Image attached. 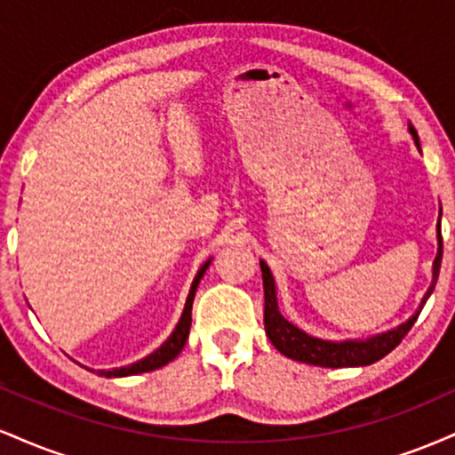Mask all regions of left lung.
Wrapping results in <instances>:
<instances>
[{"instance_id": "left-lung-1", "label": "left lung", "mask_w": 455, "mask_h": 455, "mask_svg": "<svg viewBox=\"0 0 455 455\" xmlns=\"http://www.w3.org/2000/svg\"><path fill=\"white\" fill-rule=\"evenodd\" d=\"M409 130L412 139H415L417 148H419V137H417L415 128L409 126ZM441 260H443V235H441V227H438V252L435 259V267H432V286L426 293L424 299H421L419 312L421 307L426 306L432 289H435L438 271H441ZM260 274H263V289H265V333H267L271 344H274L282 355L295 359V362L321 365V368H353V365H370L394 351V348L402 342V338H404L406 333L411 331V327L415 325L417 316H419V312H417L415 316H411L409 321L402 323L400 327L391 329L387 333H380V336L370 338V340H347V342L318 340V338L307 336L306 331L297 329L293 323H289L280 315L278 301H275L274 278H271V271L263 260H260Z\"/></svg>"}]
</instances>
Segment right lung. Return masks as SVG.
I'll return each instance as SVG.
<instances>
[{"label": "right lung", "instance_id": "add662e5", "mask_svg": "<svg viewBox=\"0 0 455 455\" xmlns=\"http://www.w3.org/2000/svg\"><path fill=\"white\" fill-rule=\"evenodd\" d=\"M210 263H212V259L207 260V263L203 265L201 269H198L196 278H195V282H192V286H190V295H188V299H186L184 315H181L180 323H177V327H175V331L169 336V340L162 344L158 351H154L151 355H148V357L140 359V362H137V363H130V365H124V368H113V370H98V372H100V377H130V374L151 372V370L162 368V365L173 362L177 355L181 353V348H184V344L188 340V333H190L192 301H195V293H196L198 282H201L203 274H205V269L210 267Z\"/></svg>", "mask_w": 455, "mask_h": 455}]
</instances>
